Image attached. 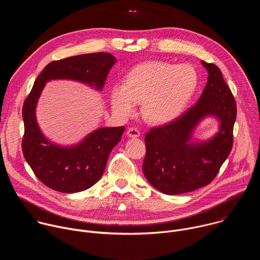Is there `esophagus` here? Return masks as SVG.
I'll list each match as a JSON object with an SVG mask.
<instances>
[{
  "label": "esophagus",
  "instance_id": "esophagus-1",
  "mask_svg": "<svg viewBox=\"0 0 260 260\" xmlns=\"http://www.w3.org/2000/svg\"><path fill=\"white\" fill-rule=\"evenodd\" d=\"M126 135L129 137V138H138L140 137V131L136 127H129L126 132Z\"/></svg>",
  "mask_w": 260,
  "mask_h": 260
}]
</instances>
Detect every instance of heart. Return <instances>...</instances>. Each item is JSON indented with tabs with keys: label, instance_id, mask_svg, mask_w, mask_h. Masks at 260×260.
Here are the masks:
<instances>
[{
	"label": "heart",
	"instance_id": "1",
	"mask_svg": "<svg viewBox=\"0 0 260 260\" xmlns=\"http://www.w3.org/2000/svg\"><path fill=\"white\" fill-rule=\"evenodd\" d=\"M198 84V72L191 64L144 61L127 72L123 82L112 85L110 105L118 117L127 118L141 102V114L147 122L166 124L184 112Z\"/></svg>",
	"mask_w": 260,
	"mask_h": 260
}]
</instances>
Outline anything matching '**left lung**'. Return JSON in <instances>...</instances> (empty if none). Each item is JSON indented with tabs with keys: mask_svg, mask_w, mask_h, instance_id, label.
Segmentation results:
<instances>
[{
	"mask_svg": "<svg viewBox=\"0 0 260 260\" xmlns=\"http://www.w3.org/2000/svg\"><path fill=\"white\" fill-rule=\"evenodd\" d=\"M208 82L197 104L169 124L151 128L145 136L143 173L152 186L174 196L210 184L233 148L237 117L234 95L220 69L201 60ZM208 117L218 122V131L207 140H197L194 132Z\"/></svg>",
	"mask_w": 260,
	"mask_h": 260,
	"instance_id": "8db88e82",
	"label": "left lung"
}]
</instances>
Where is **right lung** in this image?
Masks as SVG:
<instances>
[{"label": "right lung", "mask_w": 260, "mask_h": 260, "mask_svg": "<svg viewBox=\"0 0 260 260\" xmlns=\"http://www.w3.org/2000/svg\"><path fill=\"white\" fill-rule=\"evenodd\" d=\"M116 61L107 52L75 55L48 63L36 79L22 108V152L37 178L47 187L63 193L90 188L103 176L110 152L120 142L125 127H99L68 146L50 141L36 117L44 86L51 80H72L101 91Z\"/></svg>", "instance_id": "add662e5"}]
</instances>
